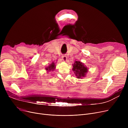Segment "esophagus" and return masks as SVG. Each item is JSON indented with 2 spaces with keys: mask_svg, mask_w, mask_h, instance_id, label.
<instances>
[{
  "mask_svg": "<svg viewBox=\"0 0 128 128\" xmlns=\"http://www.w3.org/2000/svg\"><path fill=\"white\" fill-rule=\"evenodd\" d=\"M62 60L64 62H66L67 60V56L65 55H63L62 56Z\"/></svg>",
  "mask_w": 128,
  "mask_h": 128,
  "instance_id": "esophagus-1",
  "label": "esophagus"
}]
</instances>
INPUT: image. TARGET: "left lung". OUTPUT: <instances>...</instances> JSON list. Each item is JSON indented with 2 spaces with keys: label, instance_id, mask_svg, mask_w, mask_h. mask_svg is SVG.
I'll use <instances>...</instances> for the list:
<instances>
[{
  "label": "left lung",
  "instance_id": "obj_1",
  "mask_svg": "<svg viewBox=\"0 0 128 128\" xmlns=\"http://www.w3.org/2000/svg\"><path fill=\"white\" fill-rule=\"evenodd\" d=\"M72 65V70L74 72L75 75L77 78L82 79L83 77H85L88 72V68L83 63L79 60H75L74 63Z\"/></svg>",
  "mask_w": 128,
  "mask_h": 128
}]
</instances>
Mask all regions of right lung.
<instances>
[{"mask_svg": "<svg viewBox=\"0 0 128 128\" xmlns=\"http://www.w3.org/2000/svg\"><path fill=\"white\" fill-rule=\"evenodd\" d=\"M56 63L54 62H52V63L51 64H50L48 66L46 67V68H45V70L47 71L46 72H49L51 71H53L56 69Z\"/></svg>", "mask_w": 128, "mask_h": 128, "instance_id": "obj_1", "label": "right lung"}]
</instances>
